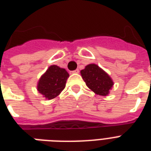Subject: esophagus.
I'll list each match as a JSON object with an SVG mask.
<instances>
[{
    "label": "esophagus",
    "instance_id": "esophagus-1",
    "mask_svg": "<svg viewBox=\"0 0 151 151\" xmlns=\"http://www.w3.org/2000/svg\"><path fill=\"white\" fill-rule=\"evenodd\" d=\"M71 73H79V70H78V69H77V70H75L71 71Z\"/></svg>",
    "mask_w": 151,
    "mask_h": 151
}]
</instances>
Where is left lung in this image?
<instances>
[{
  "label": "left lung",
  "instance_id": "obj_1",
  "mask_svg": "<svg viewBox=\"0 0 151 151\" xmlns=\"http://www.w3.org/2000/svg\"><path fill=\"white\" fill-rule=\"evenodd\" d=\"M81 75L88 88L100 96H108L114 85L111 77L94 63L81 70Z\"/></svg>",
  "mask_w": 151,
  "mask_h": 151
}]
</instances>
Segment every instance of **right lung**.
Listing matches in <instances>:
<instances>
[{
	"label": "right lung",
	"mask_w": 151,
	"mask_h": 151,
	"mask_svg": "<svg viewBox=\"0 0 151 151\" xmlns=\"http://www.w3.org/2000/svg\"><path fill=\"white\" fill-rule=\"evenodd\" d=\"M69 77L65 69L56 65H50L38 81V92L47 100L55 98L65 88Z\"/></svg>",
	"instance_id": "add662e5"
}]
</instances>
